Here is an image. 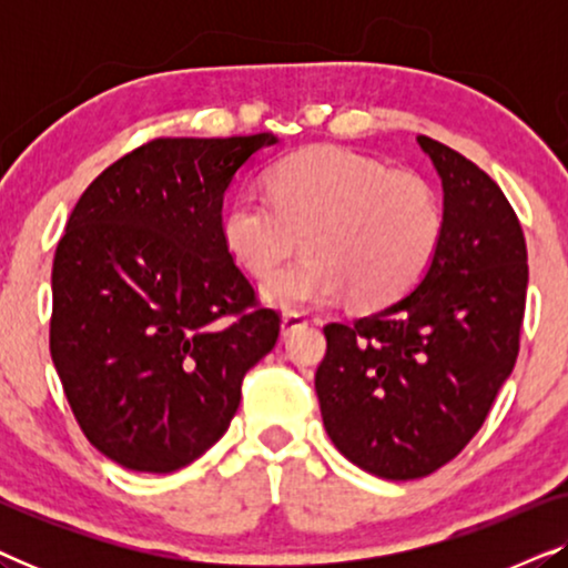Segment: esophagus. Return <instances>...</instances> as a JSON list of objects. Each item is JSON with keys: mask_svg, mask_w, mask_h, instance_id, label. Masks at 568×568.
<instances>
[{"mask_svg": "<svg viewBox=\"0 0 568 568\" xmlns=\"http://www.w3.org/2000/svg\"><path fill=\"white\" fill-rule=\"evenodd\" d=\"M307 323H310V321H307L305 313H284V315H282V333H284V336H290L292 331L305 328Z\"/></svg>", "mask_w": 568, "mask_h": 568, "instance_id": "34e87169", "label": "esophagus"}]
</instances>
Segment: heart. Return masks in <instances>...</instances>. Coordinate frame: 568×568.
<instances>
[{
  "label": "heart",
  "mask_w": 568,
  "mask_h": 568,
  "mask_svg": "<svg viewBox=\"0 0 568 568\" xmlns=\"http://www.w3.org/2000/svg\"><path fill=\"white\" fill-rule=\"evenodd\" d=\"M434 185L406 168H383L341 146H310L266 173V196L240 191L222 209L220 235L247 274L266 276L303 235L307 256L263 282L282 310L379 307L429 271L442 240Z\"/></svg>",
  "instance_id": "obj_1"
}]
</instances>
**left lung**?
Here are the masks:
<instances>
[{
  "label": "left lung",
  "mask_w": 568,
  "mask_h": 568,
  "mask_svg": "<svg viewBox=\"0 0 568 568\" xmlns=\"http://www.w3.org/2000/svg\"><path fill=\"white\" fill-rule=\"evenodd\" d=\"M442 178V240L414 290L354 323L323 328L315 372L338 453L387 480L460 455L511 375L527 294V247L499 185L460 152L416 136Z\"/></svg>",
  "instance_id": "obj_1"
}]
</instances>
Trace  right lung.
<instances>
[{"mask_svg":"<svg viewBox=\"0 0 568 568\" xmlns=\"http://www.w3.org/2000/svg\"><path fill=\"white\" fill-rule=\"evenodd\" d=\"M274 134L154 139L77 201L53 255L51 359L113 463L173 473L227 432L245 372L278 338L220 235L237 170Z\"/></svg>","mask_w":568,"mask_h":568,"instance_id":"1","label":"right lung"}]
</instances>
